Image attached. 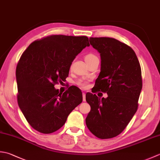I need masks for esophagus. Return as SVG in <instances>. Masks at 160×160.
Masks as SVG:
<instances>
[{
  "label": "esophagus",
  "instance_id": "34e87169",
  "mask_svg": "<svg viewBox=\"0 0 160 160\" xmlns=\"http://www.w3.org/2000/svg\"><path fill=\"white\" fill-rule=\"evenodd\" d=\"M82 100H83V102L86 101V94L84 93H82Z\"/></svg>",
  "mask_w": 160,
  "mask_h": 160
}]
</instances>
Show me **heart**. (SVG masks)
<instances>
[{
    "instance_id": "obj_1",
    "label": "heart",
    "mask_w": 160,
    "mask_h": 160,
    "mask_svg": "<svg viewBox=\"0 0 160 160\" xmlns=\"http://www.w3.org/2000/svg\"><path fill=\"white\" fill-rule=\"evenodd\" d=\"M96 58H97V56L96 55H94V54L89 53V54H87V55L85 56V57H84V59H85L86 62H89V61L92 60L93 59ZM78 84H79L80 87H82L83 88L87 87V82H84V81H79V82H78Z\"/></svg>"
}]
</instances>
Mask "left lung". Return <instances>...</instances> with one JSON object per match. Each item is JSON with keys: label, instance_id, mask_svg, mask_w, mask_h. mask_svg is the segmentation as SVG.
Segmentation results:
<instances>
[{"label": "left lung", "instance_id": "obj_1", "mask_svg": "<svg viewBox=\"0 0 160 160\" xmlns=\"http://www.w3.org/2000/svg\"><path fill=\"white\" fill-rule=\"evenodd\" d=\"M89 42L101 58L96 88L108 97L86 94L91 107L86 124L97 138H112L124 131L137 111L142 88L140 64L134 51L116 39L90 38Z\"/></svg>", "mask_w": 160, "mask_h": 160}]
</instances>
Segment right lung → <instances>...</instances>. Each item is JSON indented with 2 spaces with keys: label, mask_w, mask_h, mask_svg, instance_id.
<instances>
[{
  "label": "right lung",
  "mask_w": 160,
  "mask_h": 160,
  "mask_svg": "<svg viewBox=\"0 0 160 160\" xmlns=\"http://www.w3.org/2000/svg\"><path fill=\"white\" fill-rule=\"evenodd\" d=\"M90 46L87 36L52 35L33 42L16 67L18 106L27 121L42 133H52L82 102L76 87L60 93L54 85L69 76L78 53Z\"/></svg>",
  "instance_id": "add662e5"
}]
</instances>
